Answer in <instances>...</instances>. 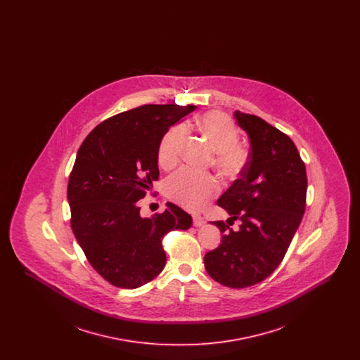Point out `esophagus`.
Instances as JSON below:
<instances>
[{"label": "esophagus", "mask_w": 360, "mask_h": 360, "mask_svg": "<svg viewBox=\"0 0 360 360\" xmlns=\"http://www.w3.org/2000/svg\"><path fill=\"white\" fill-rule=\"evenodd\" d=\"M205 224V221H204V219L201 217V216H193V225L194 226H202Z\"/></svg>", "instance_id": "esophagus-1"}]
</instances>
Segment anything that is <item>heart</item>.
<instances>
[{"label": "heart", "instance_id": "1", "mask_svg": "<svg viewBox=\"0 0 360 360\" xmlns=\"http://www.w3.org/2000/svg\"><path fill=\"white\" fill-rule=\"evenodd\" d=\"M197 128L216 153L214 166L224 176L229 179L240 176L248 165L250 154L239 144V131L233 121L221 112H207L197 119ZM185 137L186 128L184 125L172 127L163 136L158 151V162L162 169L169 170L178 163ZM219 188L216 178L188 169L174 174L166 185L167 195L172 201L190 210H200L217 194Z\"/></svg>", "mask_w": 360, "mask_h": 360}]
</instances>
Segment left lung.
I'll return each mask as SVG.
<instances>
[{
  "mask_svg": "<svg viewBox=\"0 0 360 360\" xmlns=\"http://www.w3.org/2000/svg\"><path fill=\"white\" fill-rule=\"evenodd\" d=\"M250 140L241 178L217 200L240 220L233 231L223 221L221 244L204 257L206 271L224 286L243 289L266 279L279 266L305 212L307 170L290 137L257 116L235 112Z\"/></svg>",
  "mask_w": 360,
  "mask_h": 360,
  "instance_id": "obj_1",
  "label": "left lung"
}]
</instances>
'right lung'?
<instances>
[{
    "instance_id": "right-lung-1",
    "label": "right lung",
    "mask_w": 360,
    "mask_h": 360,
    "mask_svg": "<svg viewBox=\"0 0 360 360\" xmlns=\"http://www.w3.org/2000/svg\"><path fill=\"white\" fill-rule=\"evenodd\" d=\"M194 106L143 105L97 125L84 140L70 174L68 200L74 236L93 269L113 286L136 289L165 269L162 238L188 229L179 206L153 217L139 200L159 178L158 151L169 128Z\"/></svg>"
}]
</instances>
